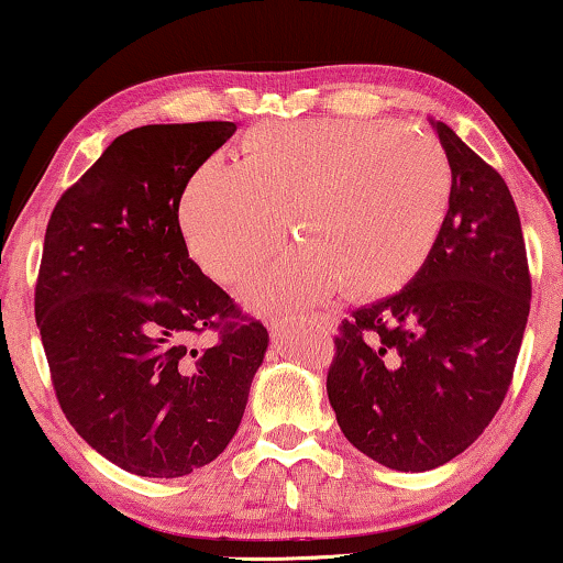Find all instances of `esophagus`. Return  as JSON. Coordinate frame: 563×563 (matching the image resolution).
<instances>
[{"instance_id":"34e87169","label":"esophagus","mask_w":563,"mask_h":563,"mask_svg":"<svg viewBox=\"0 0 563 563\" xmlns=\"http://www.w3.org/2000/svg\"><path fill=\"white\" fill-rule=\"evenodd\" d=\"M314 325H320L322 330H335L338 328V314L335 312H314L310 318Z\"/></svg>"}]
</instances>
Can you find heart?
Here are the masks:
<instances>
[{
	"mask_svg": "<svg viewBox=\"0 0 563 563\" xmlns=\"http://www.w3.org/2000/svg\"><path fill=\"white\" fill-rule=\"evenodd\" d=\"M453 168L433 135L387 120L261 122L241 164L207 158L179 202L191 258L235 287L276 253L289 228L302 249L245 289L264 312L338 289L382 297L418 274L449 214Z\"/></svg>",
	"mask_w": 563,
	"mask_h": 563,
	"instance_id": "obj_1",
	"label": "heart"
}]
</instances>
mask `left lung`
<instances>
[{
    "label": "left lung",
    "instance_id": "8db88e82",
    "mask_svg": "<svg viewBox=\"0 0 563 563\" xmlns=\"http://www.w3.org/2000/svg\"><path fill=\"white\" fill-rule=\"evenodd\" d=\"M449 214L405 289L343 320L328 399L343 435L397 472L466 451L512 384L530 312L526 241L503 176L445 122Z\"/></svg>",
    "mask_w": 563,
    "mask_h": 563
}]
</instances>
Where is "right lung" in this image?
<instances>
[{
	"label": "right lung",
	"mask_w": 563,
	"mask_h": 563,
	"mask_svg": "<svg viewBox=\"0 0 563 563\" xmlns=\"http://www.w3.org/2000/svg\"><path fill=\"white\" fill-rule=\"evenodd\" d=\"M235 122L114 137L53 207L35 322L76 433L137 476L189 474L241 426L268 333L189 258L179 202ZM219 341L197 350L196 338Z\"/></svg>",
	"instance_id": "obj_1"
}]
</instances>
